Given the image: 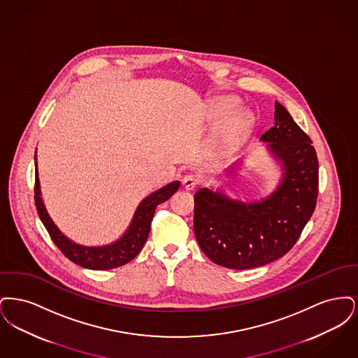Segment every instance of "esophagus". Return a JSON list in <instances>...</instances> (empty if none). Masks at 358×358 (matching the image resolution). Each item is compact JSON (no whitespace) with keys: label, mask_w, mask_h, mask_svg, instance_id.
I'll list each match as a JSON object with an SVG mask.
<instances>
[{"label":"esophagus","mask_w":358,"mask_h":358,"mask_svg":"<svg viewBox=\"0 0 358 358\" xmlns=\"http://www.w3.org/2000/svg\"><path fill=\"white\" fill-rule=\"evenodd\" d=\"M182 184L187 190H192L194 187L199 185V178L194 176V174H187L184 178H182Z\"/></svg>","instance_id":"obj_1"}]
</instances>
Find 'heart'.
I'll list each match as a JSON object with an SVG mask.
<instances>
[{
	"label": "heart",
	"mask_w": 358,
	"mask_h": 358,
	"mask_svg": "<svg viewBox=\"0 0 358 358\" xmlns=\"http://www.w3.org/2000/svg\"><path fill=\"white\" fill-rule=\"evenodd\" d=\"M234 107H235V102L232 99H227L219 106V111L222 114H228L234 110ZM248 126H250V117L245 113H238L234 118H231L222 133V148L228 149V148L234 146L236 143L238 136L247 130Z\"/></svg>",
	"instance_id": "1"
}]
</instances>
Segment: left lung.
I'll use <instances>...</instances> for the list:
<instances>
[{
    "mask_svg": "<svg viewBox=\"0 0 358 358\" xmlns=\"http://www.w3.org/2000/svg\"><path fill=\"white\" fill-rule=\"evenodd\" d=\"M262 139L285 166L267 199L244 204L209 189L194 194V235L213 263L248 270L286 255L310 220L318 197V157L310 136L275 102V124Z\"/></svg>",
    "mask_w": 358,
    "mask_h": 358,
    "instance_id": "left-lung-1",
    "label": "left lung"
}]
</instances>
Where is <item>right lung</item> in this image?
Here are the masks:
<instances>
[{"mask_svg": "<svg viewBox=\"0 0 358 358\" xmlns=\"http://www.w3.org/2000/svg\"><path fill=\"white\" fill-rule=\"evenodd\" d=\"M34 161H36V157H34ZM178 187H180V182L174 181L168 184L166 187L155 190L150 196H148L141 204L138 205L133 222L130 224L129 229L126 231V234L118 241L104 247H83V245L75 244L57 229V227L53 224L51 217L48 216L45 206L40 197V182L37 177V166H36V178H34V205L40 216V220L48 231L52 241L63 252V255L69 257L72 263L80 267H85L88 270L103 271V270L120 267L131 262L141 252V250L143 248L146 240L149 238L157 205L165 203L178 189Z\"/></svg>", "mask_w": 358, "mask_h": 358, "instance_id": "right-lung-1", "label": "right lung"}]
</instances>
